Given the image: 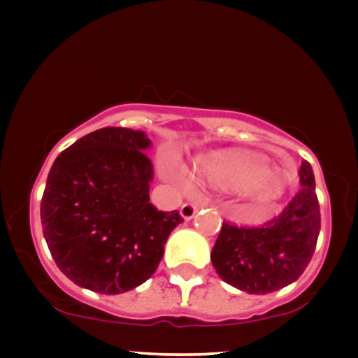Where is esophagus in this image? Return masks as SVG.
<instances>
[{
    "label": "esophagus",
    "instance_id": "34e87169",
    "mask_svg": "<svg viewBox=\"0 0 358 358\" xmlns=\"http://www.w3.org/2000/svg\"><path fill=\"white\" fill-rule=\"evenodd\" d=\"M195 212H196V205H193V203H183L182 208H180V215H182L185 220L193 219Z\"/></svg>",
    "mask_w": 358,
    "mask_h": 358
}]
</instances>
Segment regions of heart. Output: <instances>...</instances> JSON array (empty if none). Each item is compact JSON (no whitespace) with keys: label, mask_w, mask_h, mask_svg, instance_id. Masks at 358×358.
I'll list each match as a JSON object with an SVG mask.
<instances>
[{"label":"heart","mask_w":358,"mask_h":358,"mask_svg":"<svg viewBox=\"0 0 358 358\" xmlns=\"http://www.w3.org/2000/svg\"><path fill=\"white\" fill-rule=\"evenodd\" d=\"M202 173L208 182L225 188L245 187V193L254 203L266 205L285 193L286 185L279 176L266 168L264 162L250 156L219 158L205 162Z\"/></svg>","instance_id":"heart-1"}]
</instances>
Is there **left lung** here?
<instances>
[{
  "instance_id": "obj_1",
  "label": "left lung",
  "mask_w": 358,
  "mask_h": 358,
  "mask_svg": "<svg viewBox=\"0 0 358 358\" xmlns=\"http://www.w3.org/2000/svg\"><path fill=\"white\" fill-rule=\"evenodd\" d=\"M299 188L285 210L259 227L224 222L210 259L227 285L249 294L281 289L305 273L320 234V205L311 165H299Z\"/></svg>"
}]
</instances>
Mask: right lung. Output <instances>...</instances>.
<instances>
[{"instance_id": "obj_1", "label": "right lung", "mask_w": 358, "mask_h": 358, "mask_svg": "<svg viewBox=\"0 0 358 358\" xmlns=\"http://www.w3.org/2000/svg\"><path fill=\"white\" fill-rule=\"evenodd\" d=\"M143 131L102 127L57 156L40 217L59 269L77 286L119 294L153 276L178 210L150 203L153 163Z\"/></svg>"}]
</instances>
